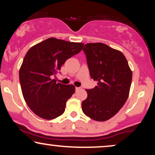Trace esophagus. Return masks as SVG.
I'll return each mask as SVG.
<instances>
[{"label": "esophagus", "instance_id": "34e87169", "mask_svg": "<svg viewBox=\"0 0 155 155\" xmlns=\"http://www.w3.org/2000/svg\"><path fill=\"white\" fill-rule=\"evenodd\" d=\"M80 87H76V91H78V90H80Z\"/></svg>", "mask_w": 155, "mask_h": 155}]
</instances>
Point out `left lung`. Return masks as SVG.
Returning a JSON list of instances; mask_svg holds the SVG:
<instances>
[{
  "instance_id": "1",
  "label": "left lung",
  "mask_w": 155,
  "mask_h": 155,
  "mask_svg": "<svg viewBox=\"0 0 155 155\" xmlns=\"http://www.w3.org/2000/svg\"><path fill=\"white\" fill-rule=\"evenodd\" d=\"M84 52L90 77L97 86L86 90L87 97L82 101L85 115L98 122L106 121L124 106L129 96L132 71L122 51L103 43H89Z\"/></svg>"
}]
</instances>
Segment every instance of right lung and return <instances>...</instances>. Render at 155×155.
Masks as SVG:
<instances>
[{
    "label": "right lung",
    "instance_id": "right-lung-1",
    "mask_svg": "<svg viewBox=\"0 0 155 155\" xmlns=\"http://www.w3.org/2000/svg\"><path fill=\"white\" fill-rule=\"evenodd\" d=\"M83 46V43L49 38L26 53L19 69V81L27 105L37 116L53 120L64 113L75 87L57 83L51 78L68 58L81 51Z\"/></svg>",
    "mask_w": 155,
    "mask_h": 155
}]
</instances>
